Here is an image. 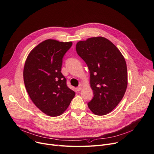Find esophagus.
<instances>
[{
	"instance_id": "1",
	"label": "esophagus",
	"mask_w": 154,
	"mask_h": 154,
	"mask_svg": "<svg viewBox=\"0 0 154 154\" xmlns=\"http://www.w3.org/2000/svg\"><path fill=\"white\" fill-rule=\"evenodd\" d=\"M82 86L81 84H80L79 86L78 87V88H76V90H77V91H81V89H82Z\"/></svg>"
}]
</instances>
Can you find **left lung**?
I'll return each instance as SVG.
<instances>
[{
    "label": "left lung",
    "instance_id": "8db88e82",
    "mask_svg": "<svg viewBox=\"0 0 154 154\" xmlns=\"http://www.w3.org/2000/svg\"><path fill=\"white\" fill-rule=\"evenodd\" d=\"M76 50L90 73L94 97L88 107L96 115H106L117 106L125 93L128 78L125 60L111 42L101 37L78 42Z\"/></svg>",
    "mask_w": 154,
    "mask_h": 154
}]
</instances>
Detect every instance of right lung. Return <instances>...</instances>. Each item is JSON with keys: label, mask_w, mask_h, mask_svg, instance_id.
I'll use <instances>...</instances> for the list:
<instances>
[{"label": "right lung", "mask_w": 154, "mask_h": 154, "mask_svg": "<svg viewBox=\"0 0 154 154\" xmlns=\"http://www.w3.org/2000/svg\"><path fill=\"white\" fill-rule=\"evenodd\" d=\"M72 42L46 40L34 48L25 62V87L32 101L45 114H62L75 95L61 73L63 57Z\"/></svg>", "instance_id": "1"}]
</instances>
